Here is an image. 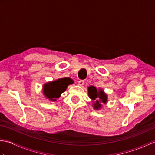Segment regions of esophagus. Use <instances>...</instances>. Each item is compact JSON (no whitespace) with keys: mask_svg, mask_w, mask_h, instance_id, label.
Masks as SVG:
<instances>
[{"mask_svg":"<svg viewBox=\"0 0 155 155\" xmlns=\"http://www.w3.org/2000/svg\"><path fill=\"white\" fill-rule=\"evenodd\" d=\"M84 81H83V80H80L78 82V84L79 85V86H83V85L84 84Z\"/></svg>","mask_w":155,"mask_h":155,"instance_id":"esophagus-1","label":"esophagus"}]
</instances>
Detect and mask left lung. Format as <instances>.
<instances>
[{"instance_id":"obj_1","label":"left lung","mask_w":155,"mask_h":155,"mask_svg":"<svg viewBox=\"0 0 155 155\" xmlns=\"http://www.w3.org/2000/svg\"><path fill=\"white\" fill-rule=\"evenodd\" d=\"M88 96L93 101H95L93 104V107L94 109L98 110L100 109L102 104L101 103L104 104L107 103V95L104 93V92L99 89L97 90L96 87L93 86H90L88 88Z\"/></svg>"}]
</instances>
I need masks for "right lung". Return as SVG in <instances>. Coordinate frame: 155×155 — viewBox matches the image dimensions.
<instances>
[{
    "label": "right lung",
    "instance_id": "1",
    "mask_svg": "<svg viewBox=\"0 0 155 155\" xmlns=\"http://www.w3.org/2000/svg\"><path fill=\"white\" fill-rule=\"evenodd\" d=\"M73 83V81L69 78H59V79L49 82L44 84L43 94L49 100L55 101L61 97V94L67 89L69 84Z\"/></svg>",
    "mask_w": 155,
    "mask_h": 155
}]
</instances>
